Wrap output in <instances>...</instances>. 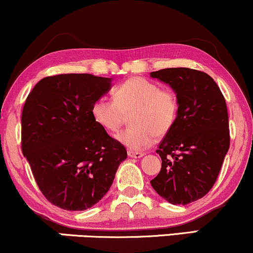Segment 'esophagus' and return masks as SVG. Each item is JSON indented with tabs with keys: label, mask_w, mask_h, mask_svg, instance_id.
<instances>
[{
	"label": "esophagus",
	"mask_w": 253,
	"mask_h": 253,
	"mask_svg": "<svg viewBox=\"0 0 253 253\" xmlns=\"http://www.w3.org/2000/svg\"><path fill=\"white\" fill-rule=\"evenodd\" d=\"M127 155H129L130 157H133V159H139V157H142L144 155V153H142V151L129 150V151H127Z\"/></svg>",
	"instance_id": "1"
}]
</instances>
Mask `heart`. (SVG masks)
<instances>
[{
  "mask_svg": "<svg viewBox=\"0 0 253 253\" xmlns=\"http://www.w3.org/2000/svg\"><path fill=\"white\" fill-rule=\"evenodd\" d=\"M114 97L97 99L92 105V116L105 131L117 132L126 115L131 114V126L117 136L131 150L150 147L155 135L165 136L170 131L179 115L176 93L142 77H132L118 85Z\"/></svg>",
  "mask_w": 253,
  "mask_h": 253,
  "instance_id": "b5f03b06",
  "label": "heart"
}]
</instances>
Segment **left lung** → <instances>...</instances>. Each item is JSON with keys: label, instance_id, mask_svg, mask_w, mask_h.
I'll list each match as a JSON object with an SVG mask.
<instances>
[{"label": "left lung", "instance_id": "obj_1", "mask_svg": "<svg viewBox=\"0 0 253 253\" xmlns=\"http://www.w3.org/2000/svg\"><path fill=\"white\" fill-rule=\"evenodd\" d=\"M176 92L179 115L156 153L162 167L153 188L168 203L187 205L209 193L230 148L225 98L212 77L187 67L151 72Z\"/></svg>", "mask_w": 253, "mask_h": 253}]
</instances>
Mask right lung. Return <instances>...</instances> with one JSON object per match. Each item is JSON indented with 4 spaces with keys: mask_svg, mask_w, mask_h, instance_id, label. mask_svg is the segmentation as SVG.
Returning <instances> with one entry per match:
<instances>
[{
    "mask_svg": "<svg viewBox=\"0 0 253 253\" xmlns=\"http://www.w3.org/2000/svg\"><path fill=\"white\" fill-rule=\"evenodd\" d=\"M111 79L88 73L41 79L21 116V149L43 197L66 211L96 205L114 182L126 149L102 129L92 105Z\"/></svg>",
    "mask_w": 253,
    "mask_h": 253,
    "instance_id": "add662e5",
    "label": "right lung"
}]
</instances>
